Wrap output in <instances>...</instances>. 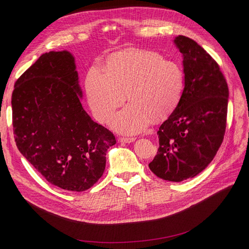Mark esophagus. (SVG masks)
Returning a JSON list of instances; mask_svg holds the SVG:
<instances>
[{
    "instance_id": "esophagus-1",
    "label": "esophagus",
    "mask_w": 249,
    "mask_h": 249,
    "mask_svg": "<svg viewBox=\"0 0 249 249\" xmlns=\"http://www.w3.org/2000/svg\"><path fill=\"white\" fill-rule=\"evenodd\" d=\"M118 140H119V142H122V143H131V142L135 141V138H133V137H130V138L120 137Z\"/></svg>"
}]
</instances>
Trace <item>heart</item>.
Masks as SVG:
<instances>
[{
  "label": "heart",
  "instance_id": "b5f03b06",
  "mask_svg": "<svg viewBox=\"0 0 249 249\" xmlns=\"http://www.w3.org/2000/svg\"><path fill=\"white\" fill-rule=\"evenodd\" d=\"M185 88L180 65L153 51H124L110 60L105 71L90 69L86 80L89 105L104 123L125 102L130 103L109 122L116 132L132 135L145 130L151 118L162 120L178 106Z\"/></svg>",
  "mask_w": 249,
  "mask_h": 249
}]
</instances>
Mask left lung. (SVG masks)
Returning <instances> with one entry per match:
<instances>
[{"mask_svg":"<svg viewBox=\"0 0 249 249\" xmlns=\"http://www.w3.org/2000/svg\"><path fill=\"white\" fill-rule=\"evenodd\" d=\"M185 88L179 103L159 130L160 148L148 164L159 178L182 181L209 165L223 141L229 90L217 62L193 39L178 35Z\"/></svg>","mask_w":249,"mask_h":249,"instance_id":"8db88e82","label":"left lung"}]
</instances>
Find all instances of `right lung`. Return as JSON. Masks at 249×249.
<instances>
[{"label": "right lung", "instance_id": "obj_1", "mask_svg": "<svg viewBox=\"0 0 249 249\" xmlns=\"http://www.w3.org/2000/svg\"><path fill=\"white\" fill-rule=\"evenodd\" d=\"M74 56L43 53L15 84L13 128L19 151L49 184L65 191L93 187L115 136L84 110Z\"/></svg>", "mask_w": 249, "mask_h": 249}]
</instances>
